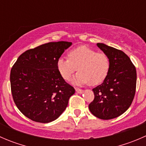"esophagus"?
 <instances>
[{
    "label": "esophagus",
    "instance_id": "1",
    "mask_svg": "<svg viewBox=\"0 0 146 146\" xmlns=\"http://www.w3.org/2000/svg\"><path fill=\"white\" fill-rule=\"evenodd\" d=\"M76 91L78 92V93L80 94V93H82V91H83V90H81V89H80V88H76Z\"/></svg>",
    "mask_w": 146,
    "mask_h": 146
}]
</instances>
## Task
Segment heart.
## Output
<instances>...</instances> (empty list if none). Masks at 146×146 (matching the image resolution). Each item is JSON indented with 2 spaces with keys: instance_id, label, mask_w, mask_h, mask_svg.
I'll return each mask as SVG.
<instances>
[{
  "instance_id": "heart-1",
  "label": "heart",
  "mask_w": 146,
  "mask_h": 146,
  "mask_svg": "<svg viewBox=\"0 0 146 146\" xmlns=\"http://www.w3.org/2000/svg\"><path fill=\"white\" fill-rule=\"evenodd\" d=\"M68 56V58H60L57 61L58 72L66 80H70L75 72L78 70L74 83H89L95 86L102 83L108 75L110 59L103 53L81 46L70 50Z\"/></svg>"
}]
</instances>
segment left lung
<instances>
[{"mask_svg": "<svg viewBox=\"0 0 146 146\" xmlns=\"http://www.w3.org/2000/svg\"><path fill=\"white\" fill-rule=\"evenodd\" d=\"M97 46L108 56L109 73L101 85L93 88L95 98L89 110L98 118L108 120L129 109L136 88V70L129 57L121 50L102 43Z\"/></svg>", "mask_w": 146, "mask_h": 146, "instance_id": "8db88e82", "label": "left lung"}]
</instances>
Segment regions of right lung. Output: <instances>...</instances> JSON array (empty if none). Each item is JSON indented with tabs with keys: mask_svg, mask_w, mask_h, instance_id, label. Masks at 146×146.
<instances>
[{
	"mask_svg": "<svg viewBox=\"0 0 146 146\" xmlns=\"http://www.w3.org/2000/svg\"><path fill=\"white\" fill-rule=\"evenodd\" d=\"M71 42H48L27 50L18 57L10 71L13 101L25 117L48 123L66 110L75 93L57 68V61Z\"/></svg>",
	"mask_w": 146,
	"mask_h": 146,
	"instance_id": "1",
	"label": "right lung"
}]
</instances>
